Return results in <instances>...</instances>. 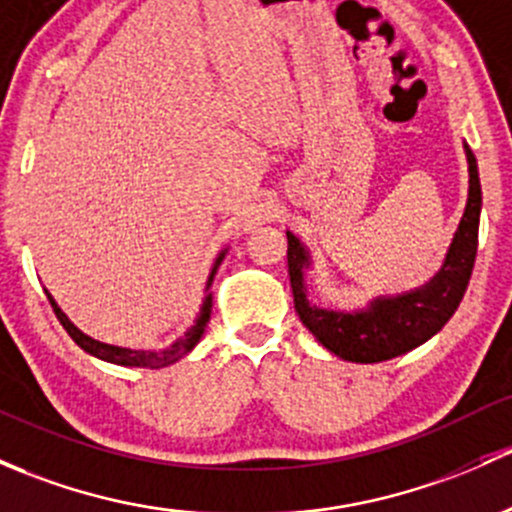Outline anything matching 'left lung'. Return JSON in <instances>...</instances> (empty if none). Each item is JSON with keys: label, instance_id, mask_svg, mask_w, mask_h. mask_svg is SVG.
I'll list each match as a JSON object with an SVG mask.
<instances>
[{"label": "left lung", "instance_id": "1", "mask_svg": "<svg viewBox=\"0 0 512 512\" xmlns=\"http://www.w3.org/2000/svg\"><path fill=\"white\" fill-rule=\"evenodd\" d=\"M469 159V203L456 230L441 270L424 287L397 297L370 301L368 309L328 311L311 306L306 299L304 270L309 267V252L287 233V267L292 282L294 309L301 324L309 328L321 346L338 358L353 363H380L422 346L441 331L464 299L478 250V218H481V181L476 157L466 144Z\"/></svg>", "mask_w": 512, "mask_h": 512}]
</instances>
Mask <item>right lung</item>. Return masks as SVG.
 I'll return each mask as SVG.
<instances>
[{
  "label": "right lung",
  "instance_id": "obj_1",
  "mask_svg": "<svg viewBox=\"0 0 512 512\" xmlns=\"http://www.w3.org/2000/svg\"><path fill=\"white\" fill-rule=\"evenodd\" d=\"M223 257H225V250L220 252L218 260H215V265H213V270H211V277H208V287H211V284H213V277H215V272H218V267H220V262H223ZM46 297H48V301H51L53 311H56V319L61 321V326L66 328L68 336H71L73 341L78 343V346L83 348L85 353L95 355V358H100V360H107V363L127 365V368H149V370L166 368V365H171V363H176V360L184 358V355L191 351V348L196 346L198 341H201L203 331H206L208 321H211V306H213V294H206V299H203L201 314H198L196 324L188 328L186 336L176 338V341L171 343L169 348H164V351H132V348L107 346V343H100V341H95V338L85 336V333L80 331V328H75L71 324V319H68V316L63 314L61 309H58V304H56V301H53L51 294L46 292Z\"/></svg>",
  "mask_w": 512,
  "mask_h": 512
}]
</instances>
